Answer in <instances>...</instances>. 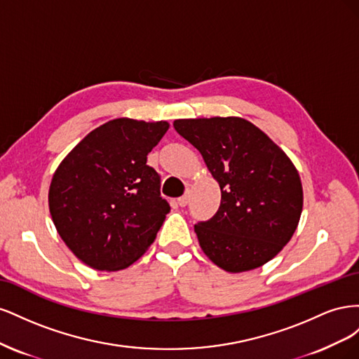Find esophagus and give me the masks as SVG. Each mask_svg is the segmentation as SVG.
<instances>
[{
  "label": "esophagus",
  "mask_w": 359,
  "mask_h": 359,
  "mask_svg": "<svg viewBox=\"0 0 359 359\" xmlns=\"http://www.w3.org/2000/svg\"><path fill=\"white\" fill-rule=\"evenodd\" d=\"M177 202H178V205H180V206H186V205L189 203V194L186 193V194H184V196L178 198V199H177Z\"/></svg>",
  "instance_id": "34e87169"
}]
</instances>
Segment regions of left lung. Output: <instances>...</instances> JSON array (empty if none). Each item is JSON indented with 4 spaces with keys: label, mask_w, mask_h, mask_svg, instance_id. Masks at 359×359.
Listing matches in <instances>:
<instances>
[{
    "label": "left lung",
    "mask_w": 359,
    "mask_h": 359,
    "mask_svg": "<svg viewBox=\"0 0 359 359\" xmlns=\"http://www.w3.org/2000/svg\"><path fill=\"white\" fill-rule=\"evenodd\" d=\"M222 190L219 211L194 224L199 245L227 273L277 256L297 231L302 184L297 168L262 130L240 116L175 119Z\"/></svg>",
    "instance_id": "8db88e82"
}]
</instances>
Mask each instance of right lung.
I'll return each mask as SVG.
<instances>
[{
	"label": "right lung",
	"instance_id": "1",
	"mask_svg": "<svg viewBox=\"0 0 359 359\" xmlns=\"http://www.w3.org/2000/svg\"><path fill=\"white\" fill-rule=\"evenodd\" d=\"M169 123L116 118L94 128L53 173L49 211L61 240L85 265L119 271L154 243L170 211L147 156Z\"/></svg>",
	"mask_w": 359,
	"mask_h": 359
}]
</instances>
